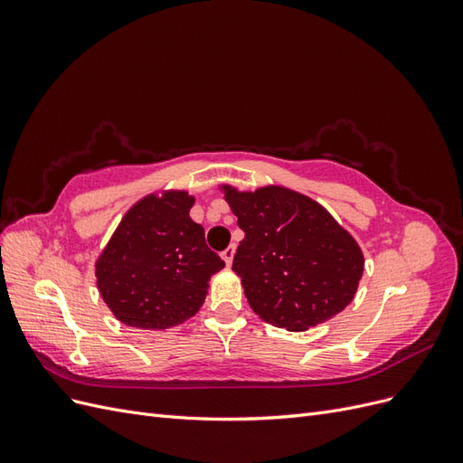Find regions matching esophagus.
<instances>
[{"label": "esophagus", "instance_id": "1", "mask_svg": "<svg viewBox=\"0 0 463 463\" xmlns=\"http://www.w3.org/2000/svg\"><path fill=\"white\" fill-rule=\"evenodd\" d=\"M233 255H235V247L233 245H230L226 250H222V259L226 260V264H232Z\"/></svg>", "mask_w": 463, "mask_h": 463}]
</instances>
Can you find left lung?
<instances>
[{
  "label": "left lung",
  "mask_w": 463,
  "mask_h": 463,
  "mask_svg": "<svg viewBox=\"0 0 463 463\" xmlns=\"http://www.w3.org/2000/svg\"><path fill=\"white\" fill-rule=\"evenodd\" d=\"M223 191L245 232L232 270L264 322L301 332L352 303L365 260L328 210L286 187Z\"/></svg>",
  "instance_id": "1"
}]
</instances>
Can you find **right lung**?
<instances>
[{"instance_id":"obj_1","label":"right lung","mask_w":463,"mask_h":463,"mask_svg":"<svg viewBox=\"0 0 463 463\" xmlns=\"http://www.w3.org/2000/svg\"><path fill=\"white\" fill-rule=\"evenodd\" d=\"M185 191L148 194L129 208L96 260V284L123 325L165 330L197 315L223 262L204 241Z\"/></svg>"}]
</instances>
